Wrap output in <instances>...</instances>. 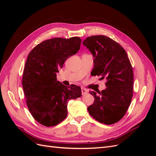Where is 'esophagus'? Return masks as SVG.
Here are the masks:
<instances>
[{
	"mask_svg": "<svg viewBox=\"0 0 156 156\" xmlns=\"http://www.w3.org/2000/svg\"><path fill=\"white\" fill-rule=\"evenodd\" d=\"M81 92H82L83 95H84V94H86L88 93V91L85 88H81Z\"/></svg>",
	"mask_w": 156,
	"mask_h": 156,
	"instance_id": "obj_1",
	"label": "esophagus"
}]
</instances>
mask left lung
Masks as SVG:
<instances>
[{
	"instance_id": "obj_1",
	"label": "left lung",
	"mask_w": 156,
	"mask_h": 156,
	"mask_svg": "<svg viewBox=\"0 0 156 156\" xmlns=\"http://www.w3.org/2000/svg\"><path fill=\"white\" fill-rule=\"evenodd\" d=\"M83 45L94 58L93 75L105 78L106 88L94 97L88 107L89 114L100 123L111 125L122 119L129 108L133 96V72L123 48L110 37L103 35L88 37Z\"/></svg>"
}]
</instances>
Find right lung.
<instances>
[{"label":"right lung","instance_id":"obj_1","mask_svg":"<svg viewBox=\"0 0 156 156\" xmlns=\"http://www.w3.org/2000/svg\"><path fill=\"white\" fill-rule=\"evenodd\" d=\"M81 40L56 37L36 45L28 55L22 84L32 116L47 127L59 124L67 116L68 103L81 96V89L66 87L57 81L58 69L69 56L76 54Z\"/></svg>","mask_w":156,"mask_h":156}]
</instances>
